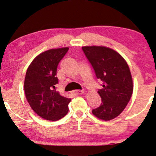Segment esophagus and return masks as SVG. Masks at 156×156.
Masks as SVG:
<instances>
[{
  "label": "esophagus",
  "instance_id": "1",
  "mask_svg": "<svg viewBox=\"0 0 156 156\" xmlns=\"http://www.w3.org/2000/svg\"><path fill=\"white\" fill-rule=\"evenodd\" d=\"M73 93L75 95H81L83 93V91L81 90H74Z\"/></svg>",
  "mask_w": 156,
  "mask_h": 156
}]
</instances>
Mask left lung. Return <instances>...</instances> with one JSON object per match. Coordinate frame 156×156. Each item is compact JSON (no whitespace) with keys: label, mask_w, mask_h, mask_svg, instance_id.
Segmentation results:
<instances>
[{"label":"left lung","mask_w":156,"mask_h":156,"mask_svg":"<svg viewBox=\"0 0 156 156\" xmlns=\"http://www.w3.org/2000/svg\"><path fill=\"white\" fill-rule=\"evenodd\" d=\"M83 53L94 69L96 78L102 81L98 93L101 98L94 116L111 120L123 111L132 97L133 81L127 63L118 52L105 46H83Z\"/></svg>","instance_id":"obj_1"}]
</instances>
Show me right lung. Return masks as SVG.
Instances as JSON below:
<instances>
[{
	"instance_id": "right-lung-1",
	"label": "right lung",
	"mask_w": 156,
	"mask_h": 156,
	"mask_svg": "<svg viewBox=\"0 0 156 156\" xmlns=\"http://www.w3.org/2000/svg\"><path fill=\"white\" fill-rule=\"evenodd\" d=\"M69 48L50 49L39 54L31 62L24 79V93L29 105L39 117L56 121L69 111L71 99L57 91V68Z\"/></svg>"
}]
</instances>
